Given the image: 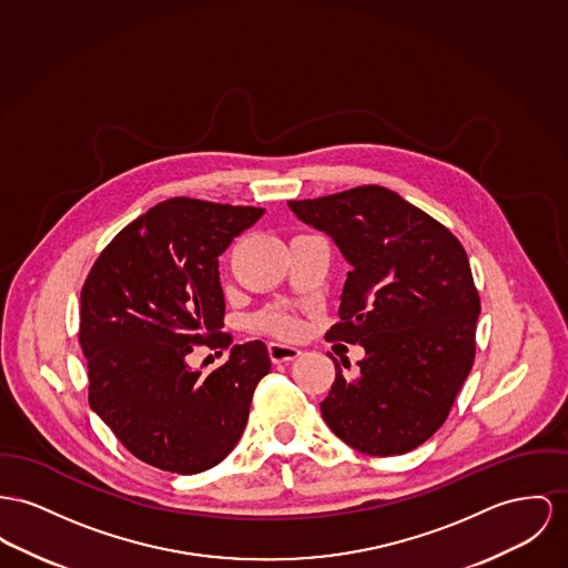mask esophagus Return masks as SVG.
Here are the masks:
<instances>
[{"mask_svg": "<svg viewBox=\"0 0 568 568\" xmlns=\"http://www.w3.org/2000/svg\"><path fill=\"white\" fill-rule=\"evenodd\" d=\"M302 351L293 344H282V342H268V357L273 364H288L297 359Z\"/></svg>", "mask_w": 568, "mask_h": 568, "instance_id": "34e87169", "label": "esophagus"}]
</instances>
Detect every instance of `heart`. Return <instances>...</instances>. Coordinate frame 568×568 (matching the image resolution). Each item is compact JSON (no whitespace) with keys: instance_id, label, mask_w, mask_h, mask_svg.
<instances>
[{"instance_id":"obj_1","label":"heart","mask_w":568,"mask_h":568,"mask_svg":"<svg viewBox=\"0 0 568 568\" xmlns=\"http://www.w3.org/2000/svg\"><path fill=\"white\" fill-rule=\"evenodd\" d=\"M256 323L263 329H268V332L280 334V336H295V334H300V321L291 312L282 310V307L266 310L256 318Z\"/></svg>"}]
</instances>
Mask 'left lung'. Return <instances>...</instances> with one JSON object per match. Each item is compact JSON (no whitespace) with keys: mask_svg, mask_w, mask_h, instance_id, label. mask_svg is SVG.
<instances>
[{"mask_svg":"<svg viewBox=\"0 0 568 568\" xmlns=\"http://www.w3.org/2000/svg\"><path fill=\"white\" fill-rule=\"evenodd\" d=\"M288 206L325 232L351 265L341 323L327 341L359 344L366 353L355 377H344L334 359L336 381L321 414L359 453L414 450L446 422L476 355L480 297L463 245L377 185Z\"/></svg>","mask_w":568,"mask_h":568,"instance_id":"1","label":"left lung"}]
</instances>
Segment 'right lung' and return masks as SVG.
Segmentation results:
<instances>
[{
    "label": "right lung",
    "mask_w": 568,
    "mask_h": 568,
    "mask_svg": "<svg viewBox=\"0 0 568 568\" xmlns=\"http://www.w3.org/2000/svg\"><path fill=\"white\" fill-rule=\"evenodd\" d=\"M263 209L170 197L120 230L81 288L79 342L90 407L140 460L197 474L224 460L243 435L265 342L234 344L204 375L187 355L227 346L220 256Z\"/></svg>",
    "instance_id": "right-lung-1"
}]
</instances>
